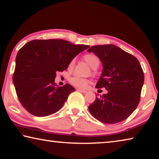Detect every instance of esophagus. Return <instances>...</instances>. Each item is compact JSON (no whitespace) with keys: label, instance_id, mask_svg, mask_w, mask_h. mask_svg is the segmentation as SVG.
Masks as SVG:
<instances>
[{"label":"esophagus","instance_id":"obj_1","mask_svg":"<svg viewBox=\"0 0 159 159\" xmlns=\"http://www.w3.org/2000/svg\"><path fill=\"white\" fill-rule=\"evenodd\" d=\"M77 90H79V91H80V92H81L83 93H87V90H83V89H80V88H78Z\"/></svg>","mask_w":159,"mask_h":159}]
</instances>
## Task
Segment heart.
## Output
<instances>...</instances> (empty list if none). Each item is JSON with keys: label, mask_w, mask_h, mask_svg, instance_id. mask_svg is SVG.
<instances>
[{"label": "heart", "mask_w": 159, "mask_h": 159, "mask_svg": "<svg viewBox=\"0 0 159 159\" xmlns=\"http://www.w3.org/2000/svg\"><path fill=\"white\" fill-rule=\"evenodd\" d=\"M84 60H85L89 65L92 67L93 69H95L96 67H98L99 64V60L98 57H97L94 54H87V55H84ZM75 64V59H72V60L69 61V69H72ZM70 83L72 85L76 86V87L85 88L87 87V85L89 83V80L88 79H83V78H80L78 76H74L70 79Z\"/></svg>", "instance_id": "obj_1"}]
</instances>
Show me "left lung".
I'll use <instances>...</instances> for the list:
<instances>
[{
    "mask_svg": "<svg viewBox=\"0 0 159 159\" xmlns=\"http://www.w3.org/2000/svg\"><path fill=\"white\" fill-rule=\"evenodd\" d=\"M93 52L103 64L97 88H105L108 93L98 98L88 107L99 121L114 124L125 120L140 101L144 72L138 59L114 45H94Z\"/></svg>",
    "mask_w": 159,
    "mask_h": 159,
    "instance_id": "1",
    "label": "left lung"
}]
</instances>
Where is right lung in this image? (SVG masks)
I'll use <instances>...</instances> for the list:
<instances>
[{"label":"right lung","mask_w":159,"mask_h":159,"mask_svg":"<svg viewBox=\"0 0 159 159\" xmlns=\"http://www.w3.org/2000/svg\"><path fill=\"white\" fill-rule=\"evenodd\" d=\"M65 40H33L19 50L13 74L17 98L26 111L36 116L58 111L74 88L55 83L57 72L66 70L69 61L89 48Z\"/></svg>","instance_id":"1"}]
</instances>
